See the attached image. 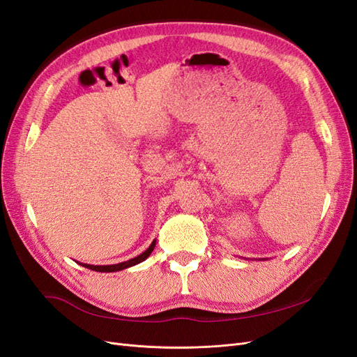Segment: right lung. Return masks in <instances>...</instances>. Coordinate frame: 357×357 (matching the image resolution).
<instances>
[{
    "mask_svg": "<svg viewBox=\"0 0 357 357\" xmlns=\"http://www.w3.org/2000/svg\"><path fill=\"white\" fill-rule=\"evenodd\" d=\"M155 244L156 241H153L152 244H150V247L147 248V250L144 253H142L139 256L134 257V259H129V261L126 262H122V264H117V265H88V264H83L84 268H89L92 269V271H98V273H114V271H121V269H125V268H129V266H134L139 262H143L144 259H147L150 256V253L153 252L155 248Z\"/></svg>",
    "mask_w": 357,
    "mask_h": 357,
    "instance_id": "obj_1",
    "label": "right lung"
}]
</instances>
